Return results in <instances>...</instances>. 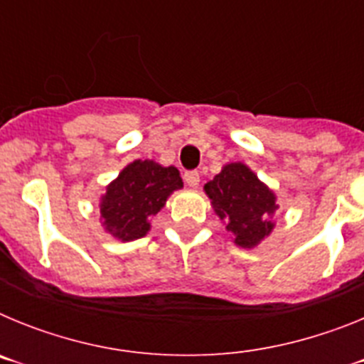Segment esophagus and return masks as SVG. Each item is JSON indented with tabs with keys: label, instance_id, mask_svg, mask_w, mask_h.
<instances>
[{
	"label": "esophagus",
	"instance_id": "34e87169",
	"mask_svg": "<svg viewBox=\"0 0 364 364\" xmlns=\"http://www.w3.org/2000/svg\"><path fill=\"white\" fill-rule=\"evenodd\" d=\"M184 180H186V184H188L189 188H197L198 182H200V173H198V171H186L184 173Z\"/></svg>",
	"mask_w": 364,
	"mask_h": 364
}]
</instances>
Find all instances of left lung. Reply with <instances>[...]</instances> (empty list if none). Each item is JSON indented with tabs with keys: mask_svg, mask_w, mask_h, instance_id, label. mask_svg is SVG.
Listing matches in <instances>:
<instances>
[{
	"mask_svg": "<svg viewBox=\"0 0 364 364\" xmlns=\"http://www.w3.org/2000/svg\"><path fill=\"white\" fill-rule=\"evenodd\" d=\"M204 189L218 217L228 220V231L239 246H255L272 231L269 215L277 210L275 195L244 164H228Z\"/></svg>",
	"mask_w": 364,
	"mask_h": 364,
	"instance_id": "8db88e82",
	"label": "left lung"
}]
</instances>
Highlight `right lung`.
I'll return each instance as SVG.
<instances>
[{
    "instance_id": "1",
    "label": "right lung",
    "mask_w": 364,
    "mask_h": 364,
    "mask_svg": "<svg viewBox=\"0 0 364 364\" xmlns=\"http://www.w3.org/2000/svg\"><path fill=\"white\" fill-rule=\"evenodd\" d=\"M182 188L176 167H162L153 160H134L109 184L100 215L112 237L140 239L149 231V218L166 204L175 189Z\"/></svg>"
}]
</instances>
